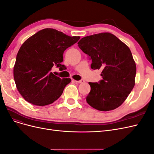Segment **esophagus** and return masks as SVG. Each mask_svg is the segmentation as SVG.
I'll return each instance as SVG.
<instances>
[{
	"label": "esophagus",
	"instance_id": "1",
	"mask_svg": "<svg viewBox=\"0 0 154 154\" xmlns=\"http://www.w3.org/2000/svg\"><path fill=\"white\" fill-rule=\"evenodd\" d=\"M75 82H76V83H84V82H85V80H79V81H75Z\"/></svg>",
	"mask_w": 154,
	"mask_h": 154
}]
</instances>
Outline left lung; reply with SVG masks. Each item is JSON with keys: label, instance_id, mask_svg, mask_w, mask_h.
Here are the masks:
<instances>
[{"label": "left lung", "instance_id": "1", "mask_svg": "<svg viewBox=\"0 0 154 154\" xmlns=\"http://www.w3.org/2000/svg\"><path fill=\"white\" fill-rule=\"evenodd\" d=\"M78 44L91 58V68L102 71L101 80L88 83L87 103L100 111L118 108L135 85L136 66L129 48L110 32L83 37Z\"/></svg>", "mask_w": 154, "mask_h": 154}]
</instances>
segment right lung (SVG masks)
I'll use <instances>...</instances> for the list:
<instances>
[{
    "instance_id": "right-lung-1",
    "label": "right lung",
    "mask_w": 154,
    "mask_h": 154,
    "mask_svg": "<svg viewBox=\"0 0 154 154\" xmlns=\"http://www.w3.org/2000/svg\"><path fill=\"white\" fill-rule=\"evenodd\" d=\"M80 36H69L51 28L40 30L27 38L17 53L13 76L17 90L26 101L45 106L57 100L71 78L55 76L51 69L62 70L64 51L76 43Z\"/></svg>"
}]
</instances>
